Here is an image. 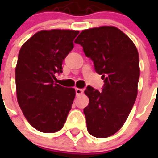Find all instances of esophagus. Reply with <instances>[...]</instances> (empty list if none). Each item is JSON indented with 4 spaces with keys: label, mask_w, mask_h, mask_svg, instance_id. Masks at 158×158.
<instances>
[{
    "label": "esophagus",
    "mask_w": 158,
    "mask_h": 158,
    "mask_svg": "<svg viewBox=\"0 0 158 158\" xmlns=\"http://www.w3.org/2000/svg\"><path fill=\"white\" fill-rule=\"evenodd\" d=\"M83 93H84V90L81 89H75V94H76L77 96H79V95H81V94H83Z\"/></svg>",
    "instance_id": "1"
}]
</instances>
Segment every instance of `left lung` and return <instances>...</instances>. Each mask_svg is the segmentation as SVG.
<instances>
[{"mask_svg": "<svg viewBox=\"0 0 158 158\" xmlns=\"http://www.w3.org/2000/svg\"><path fill=\"white\" fill-rule=\"evenodd\" d=\"M74 43L83 47L104 80L101 93L90 86L84 91L89 98L84 109L88 131L96 138L111 136L125 124L137 98L140 74L137 48L113 26L82 31Z\"/></svg>", "mask_w": 158, "mask_h": 158, "instance_id": "obj_1", "label": "left lung"}]
</instances>
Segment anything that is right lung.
<instances>
[{"label": "right lung", "instance_id": "right-lung-1", "mask_svg": "<svg viewBox=\"0 0 158 158\" xmlns=\"http://www.w3.org/2000/svg\"><path fill=\"white\" fill-rule=\"evenodd\" d=\"M74 30H42L21 47L15 68L18 103L29 124L38 131L61 130L75 97V90L55 84L62 62L79 34Z\"/></svg>", "mask_w": 158, "mask_h": 158}]
</instances>
